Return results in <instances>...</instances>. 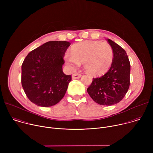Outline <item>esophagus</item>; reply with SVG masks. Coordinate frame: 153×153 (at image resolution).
Segmentation results:
<instances>
[{
	"label": "esophagus",
	"instance_id": "esophagus-1",
	"mask_svg": "<svg viewBox=\"0 0 153 153\" xmlns=\"http://www.w3.org/2000/svg\"><path fill=\"white\" fill-rule=\"evenodd\" d=\"M80 77H81V74L79 73H74L72 75L73 79H79V78H80Z\"/></svg>",
	"mask_w": 153,
	"mask_h": 153
}]
</instances>
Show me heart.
<instances>
[{
	"mask_svg": "<svg viewBox=\"0 0 153 153\" xmlns=\"http://www.w3.org/2000/svg\"><path fill=\"white\" fill-rule=\"evenodd\" d=\"M71 53L64 59L68 67L74 70L83 62L85 70L93 76L105 73L110 67L113 59V51L110 44L99 41H86L74 45Z\"/></svg>",
	"mask_w": 153,
	"mask_h": 153,
	"instance_id": "obj_1",
	"label": "heart"
}]
</instances>
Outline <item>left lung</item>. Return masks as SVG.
<instances>
[{
  "instance_id": "left-lung-1",
  "label": "left lung",
  "mask_w": 153,
  "mask_h": 153,
  "mask_svg": "<svg viewBox=\"0 0 153 153\" xmlns=\"http://www.w3.org/2000/svg\"><path fill=\"white\" fill-rule=\"evenodd\" d=\"M113 51L111 67L103 76L93 78L87 92L102 105L119 103L126 94L130 83V62L126 51L116 43L107 39Z\"/></svg>"
}]
</instances>
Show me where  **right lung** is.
I'll list each match as a JSON object with an SVG mask.
<instances>
[{
    "mask_svg": "<svg viewBox=\"0 0 153 153\" xmlns=\"http://www.w3.org/2000/svg\"><path fill=\"white\" fill-rule=\"evenodd\" d=\"M70 45L67 41H50L31 51L24 59L22 65V85L33 103L51 106L64 97L71 75L63 73L62 65Z\"/></svg>",
    "mask_w": 153,
    "mask_h": 153,
    "instance_id": "obj_1",
    "label": "right lung"
}]
</instances>
